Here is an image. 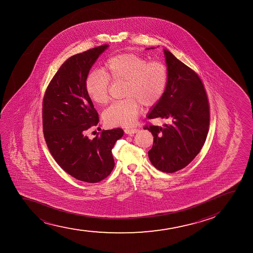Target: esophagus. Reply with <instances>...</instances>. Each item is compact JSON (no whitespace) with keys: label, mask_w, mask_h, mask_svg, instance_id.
Returning <instances> with one entry per match:
<instances>
[{"label":"esophagus","mask_w":253,"mask_h":253,"mask_svg":"<svg viewBox=\"0 0 253 253\" xmlns=\"http://www.w3.org/2000/svg\"><path fill=\"white\" fill-rule=\"evenodd\" d=\"M126 134H128V135H132V134L136 133L138 131V129L137 128H126L124 130Z\"/></svg>","instance_id":"esophagus-1"}]
</instances>
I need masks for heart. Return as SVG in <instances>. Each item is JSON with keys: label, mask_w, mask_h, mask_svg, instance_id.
<instances>
[{"label": "heart", "mask_w": 253, "mask_h": 253, "mask_svg": "<svg viewBox=\"0 0 253 253\" xmlns=\"http://www.w3.org/2000/svg\"><path fill=\"white\" fill-rule=\"evenodd\" d=\"M110 81L125 82L126 99L106 109L103 120L111 126H130L137 122L142 105L151 107L161 100L168 86L169 71L163 61H148L134 53L113 55L102 72L92 71L85 81L87 95L97 105L110 101Z\"/></svg>", "instance_id": "heart-1"}]
</instances>
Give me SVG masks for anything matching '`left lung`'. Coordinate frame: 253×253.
Here are the masks:
<instances>
[{
	"mask_svg": "<svg viewBox=\"0 0 253 253\" xmlns=\"http://www.w3.org/2000/svg\"><path fill=\"white\" fill-rule=\"evenodd\" d=\"M169 71L168 86L148 119L170 120L165 127L146 125L154 143L148 151L152 165L160 171L174 173L188 166L206 141L210 122L209 102L204 84L195 71L164 50Z\"/></svg>",
	"mask_w": 253,
	"mask_h": 253,
	"instance_id": "1",
	"label": "left lung"
}]
</instances>
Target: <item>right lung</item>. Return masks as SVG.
Segmentation results:
<instances>
[{"label": "right lung", "mask_w": 253, "mask_h": 253, "mask_svg": "<svg viewBox=\"0 0 253 253\" xmlns=\"http://www.w3.org/2000/svg\"><path fill=\"white\" fill-rule=\"evenodd\" d=\"M108 44L94 47L67 59L44 93L43 132L56 163L77 180L97 183L115 166L111 150L123 136L121 128L103 130L90 139L89 128L99 123V115L87 95L85 81L91 67Z\"/></svg>", "instance_id": "obj_1"}]
</instances>
